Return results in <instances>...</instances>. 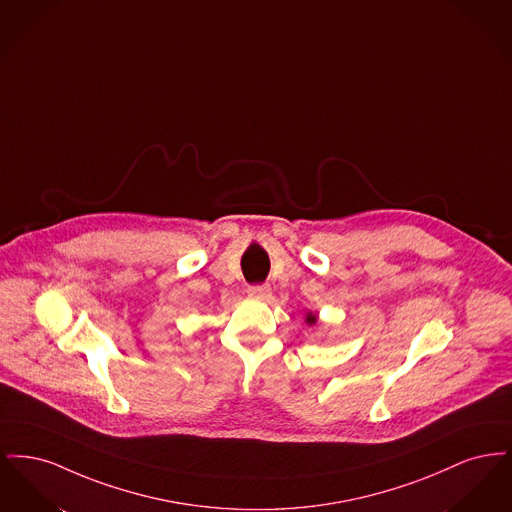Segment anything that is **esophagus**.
Segmentation results:
<instances>
[{
  "mask_svg": "<svg viewBox=\"0 0 512 512\" xmlns=\"http://www.w3.org/2000/svg\"><path fill=\"white\" fill-rule=\"evenodd\" d=\"M247 293L253 299H268L270 297V288H268L267 284H257V286H249Z\"/></svg>",
  "mask_w": 512,
  "mask_h": 512,
  "instance_id": "esophagus-1",
  "label": "esophagus"
}]
</instances>
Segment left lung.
Segmentation results:
<instances>
[{
	"instance_id": "left-lung-1",
	"label": "left lung",
	"mask_w": 512,
	"mask_h": 512,
	"mask_svg": "<svg viewBox=\"0 0 512 512\" xmlns=\"http://www.w3.org/2000/svg\"><path fill=\"white\" fill-rule=\"evenodd\" d=\"M307 322H309V324H315V322H317V315H313V313H307Z\"/></svg>"
}]
</instances>
